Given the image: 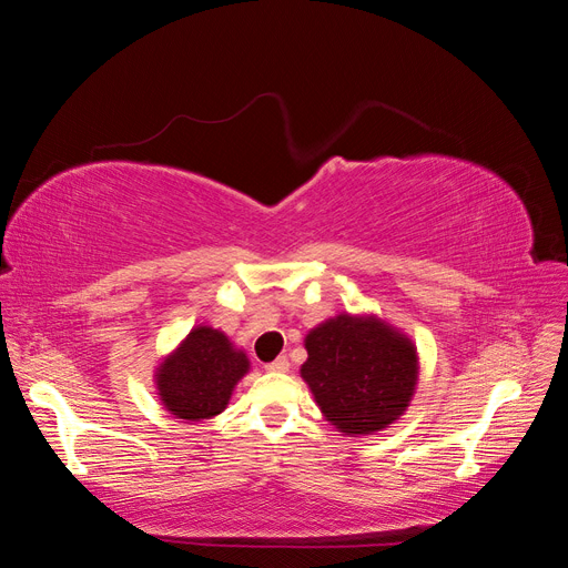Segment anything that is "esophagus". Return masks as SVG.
<instances>
[{"mask_svg":"<svg viewBox=\"0 0 568 568\" xmlns=\"http://www.w3.org/2000/svg\"><path fill=\"white\" fill-rule=\"evenodd\" d=\"M288 359H286V355H280L277 359H272V363H267L265 365V369L267 372H274V374H284V372H288Z\"/></svg>","mask_w":568,"mask_h":568,"instance_id":"34e87169","label":"esophagus"}]
</instances>
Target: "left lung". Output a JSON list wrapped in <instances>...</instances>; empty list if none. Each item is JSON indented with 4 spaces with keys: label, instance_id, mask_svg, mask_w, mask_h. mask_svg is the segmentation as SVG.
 Returning a JSON list of instances; mask_svg holds the SVG:
<instances>
[{
    "label": "left lung",
    "instance_id": "1",
    "mask_svg": "<svg viewBox=\"0 0 568 568\" xmlns=\"http://www.w3.org/2000/svg\"><path fill=\"white\" fill-rule=\"evenodd\" d=\"M301 379L341 436H372L400 419L419 384V353L376 313H338L305 334Z\"/></svg>",
    "mask_w": 568,
    "mask_h": 568
}]
</instances>
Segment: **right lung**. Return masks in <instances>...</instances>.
I'll return each mask as SVG.
<instances>
[{"mask_svg": "<svg viewBox=\"0 0 568 568\" xmlns=\"http://www.w3.org/2000/svg\"><path fill=\"white\" fill-rule=\"evenodd\" d=\"M251 372L244 348L211 324H196L153 367V386L168 415L205 422L227 409L236 384Z\"/></svg>", "mask_w": 568, "mask_h": 568, "instance_id": "right-lung-1", "label": "right lung"}]
</instances>
